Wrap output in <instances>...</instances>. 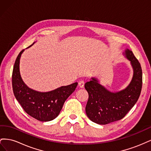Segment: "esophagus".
Instances as JSON below:
<instances>
[{
	"label": "esophagus",
	"mask_w": 151,
	"mask_h": 151,
	"mask_svg": "<svg viewBox=\"0 0 151 151\" xmlns=\"http://www.w3.org/2000/svg\"><path fill=\"white\" fill-rule=\"evenodd\" d=\"M78 86H79V87L80 88H84V81H83V80L79 81V83H78Z\"/></svg>",
	"instance_id": "esophagus-1"
}]
</instances>
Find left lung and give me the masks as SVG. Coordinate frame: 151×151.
<instances>
[{
    "label": "left lung",
    "instance_id": "obj_1",
    "mask_svg": "<svg viewBox=\"0 0 151 151\" xmlns=\"http://www.w3.org/2000/svg\"><path fill=\"white\" fill-rule=\"evenodd\" d=\"M123 55L130 61L134 72L130 84L125 89L111 92L94 77L85 84V89L89 94L86 106V115L91 121L98 124L106 125L122 119L140 96L142 85L140 63L129 49H125Z\"/></svg>",
    "mask_w": 151,
    "mask_h": 151
}]
</instances>
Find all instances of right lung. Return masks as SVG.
Returning a JSON list of instances; mask_svg holds the SVG:
<instances>
[{
    "label": "right lung",
    "instance_id": "add662e5",
    "mask_svg": "<svg viewBox=\"0 0 151 151\" xmlns=\"http://www.w3.org/2000/svg\"><path fill=\"white\" fill-rule=\"evenodd\" d=\"M24 51L22 50L18 55L13 67L14 94L26 113L41 122L53 120L59 115L65 100L75 91L77 83L61 86L48 92H40L29 88L22 80L19 70L20 58Z\"/></svg>",
    "mask_w": 151,
    "mask_h": 151
}]
</instances>
